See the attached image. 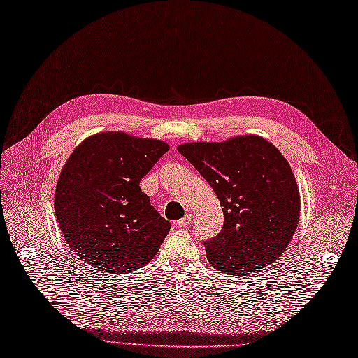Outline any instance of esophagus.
<instances>
[{"label":"esophagus","mask_w":358,"mask_h":358,"mask_svg":"<svg viewBox=\"0 0 358 358\" xmlns=\"http://www.w3.org/2000/svg\"><path fill=\"white\" fill-rule=\"evenodd\" d=\"M191 222H193V215H191V214H187V215L184 217V219L178 220V222H176V224H178V226H180V228H185V226H188Z\"/></svg>","instance_id":"1"}]
</instances>
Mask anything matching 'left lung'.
<instances>
[{"label":"left lung","mask_w":358,"mask_h":358,"mask_svg":"<svg viewBox=\"0 0 358 358\" xmlns=\"http://www.w3.org/2000/svg\"><path fill=\"white\" fill-rule=\"evenodd\" d=\"M223 206L224 223L205 240L208 261L219 272L248 275L272 264L292 241L299 220V189L289 162L264 138L178 147Z\"/></svg>","instance_id":"obj_1"}]
</instances>
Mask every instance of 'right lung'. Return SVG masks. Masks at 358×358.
I'll return each instance as SVG.
<instances>
[{"mask_svg": "<svg viewBox=\"0 0 358 358\" xmlns=\"http://www.w3.org/2000/svg\"><path fill=\"white\" fill-rule=\"evenodd\" d=\"M170 147L121 132L94 135L77 147L57 180L59 228L83 263L127 273L159 250L171 224L152 206L139 182Z\"/></svg>", "mask_w": 358, "mask_h": 358, "instance_id": "obj_1", "label": "right lung"}]
</instances>
